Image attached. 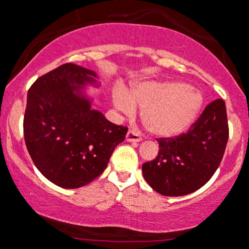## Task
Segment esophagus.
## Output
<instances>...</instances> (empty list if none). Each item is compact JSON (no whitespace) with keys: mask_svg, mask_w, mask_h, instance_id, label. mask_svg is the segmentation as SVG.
I'll list each match as a JSON object with an SVG mask.
<instances>
[{"mask_svg":"<svg viewBox=\"0 0 249 249\" xmlns=\"http://www.w3.org/2000/svg\"><path fill=\"white\" fill-rule=\"evenodd\" d=\"M125 140L129 142H140L142 139L138 132H135V130H128V133L125 134Z\"/></svg>","mask_w":249,"mask_h":249,"instance_id":"34e87169","label":"esophagus"}]
</instances>
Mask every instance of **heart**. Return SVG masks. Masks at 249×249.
I'll return each mask as SVG.
<instances>
[{
  "label": "heart",
  "instance_id": "1",
  "mask_svg": "<svg viewBox=\"0 0 249 249\" xmlns=\"http://www.w3.org/2000/svg\"><path fill=\"white\" fill-rule=\"evenodd\" d=\"M201 103L198 92L171 81H146L135 86L129 96L122 89L114 92L115 107L127 115L139 107L145 127L158 137H174L183 132Z\"/></svg>",
  "mask_w": 249,
  "mask_h": 249
}]
</instances>
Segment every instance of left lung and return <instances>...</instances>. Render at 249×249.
I'll use <instances>...</instances> for the list:
<instances>
[{
    "label": "left lung",
    "mask_w": 249,
    "mask_h": 249,
    "mask_svg": "<svg viewBox=\"0 0 249 249\" xmlns=\"http://www.w3.org/2000/svg\"><path fill=\"white\" fill-rule=\"evenodd\" d=\"M229 138L223 99L211 102L187 133L160 138L158 156L142 164L146 182L165 196H187L201 188L216 173Z\"/></svg>",
    "instance_id": "obj_1"
}]
</instances>
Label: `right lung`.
I'll return each instance as SVG.
<instances>
[{
    "label": "right lung",
    "mask_w": 249,
    "mask_h": 249,
    "mask_svg": "<svg viewBox=\"0 0 249 249\" xmlns=\"http://www.w3.org/2000/svg\"><path fill=\"white\" fill-rule=\"evenodd\" d=\"M97 74L66 63L33 83L27 93L24 137L43 176L62 188L86 186L106 170L127 127L107 121L84 93Z\"/></svg>",
    "instance_id": "obj_1"
}]
</instances>
